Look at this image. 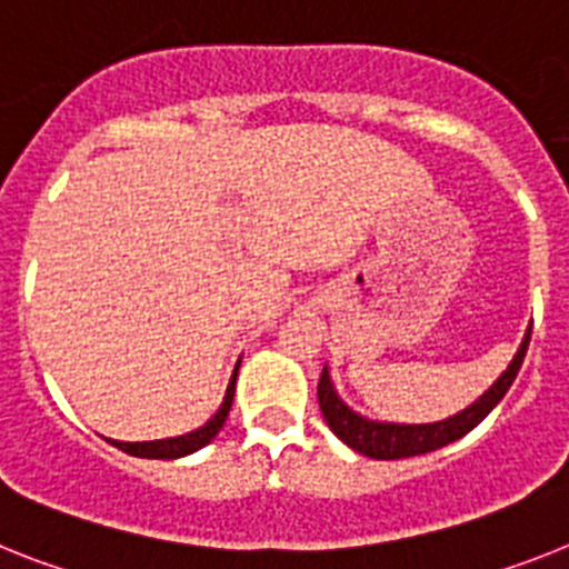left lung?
<instances>
[{
  "mask_svg": "<svg viewBox=\"0 0 569 569\" xmlns=\"http://www.w3.org/2000/svg\"><path fill=\"white\" fill-rule=\"evenodd\" d=\"M529 336H532V323L523 332V341H520L518 352H515L503 373L498 376V381L483 396H477L469 408H462L455 417L439 419V422L399 425L361 417V413H356L338 396L336 385H332V376H329V367H323L321 381H318V405H321V413L327 419L329 431L336 433L343 446H350L352 451H358V455L373 457V460H402V457L428 455V451H437V448L466 437L471 428H477V425L489 417L491 408L503 399L506 390L512 388L515 376H518L520 365H523V356H527Z\"/></svg>",
  "mask_w": 569,
  "mask_h": 569,
  "instance_id": "left-lung-1",
  "label": "left lung"
}]
</instances>
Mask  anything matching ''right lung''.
Segmentation results:
<instances>
[{"label":"right lung","mask_w":569,"mask_h":569,"mask_svg":"<svg viewBox=\"0 0 569 569\" xmlns=\"http://www.w3.org/2000/svg\"><path fill=\"white\" fill-rule=\"evenodd\" d=\"M237 373H240V361H237L231 381H228L226 399H222L217 413H213L202 428H196V431L190 433H181V437L152 439V442H118V439H112V446L121 448V451H127V455L132 457H144V460H179V457L193 455V451L208 446V442L222 431V425H226L228 410H231V402H233V390H237Z\"/></svg>","instance_id":"1"}]
</instances>
